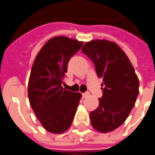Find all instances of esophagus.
I'll list each match as a JSON object with an SVG mask.
<instances>
[{
  "mask_svg": "<svg viewBox=\"0 0 155 155\" xmlns=\"http://www.w3.org/2000/svg\"><path fill=\"white\" fill-rule=\"evenodd\" d=\"M90 97V93L89 92H85L82 94V97H83V98H86V97Z\"/></svg>",
  "mask_w": 155,
  "mask_h": 155,
  "instance_id": "34e87169",
  "label": "esophagus"
}]
</instances>
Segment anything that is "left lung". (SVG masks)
<instances>
[{
    "label": "left lung",
    "instance_id": "1",
    "mask_svg": "<svg viewBox=\"0 0 155 155\" xmlns=\"http://www.w3.org/2000/svg\"><path fill=\"white\" fill-rule=\"evenodd\" d=\"M81 51L93 61L97 77L102 79L103 95L99 106L90 114L92 127L108 133L119 127L132 110L139 92V81L130 61L116 43L93 40Z\"/></svg>",
    "mask_w": 155,
    "mask_h": 155
}]
</instances>
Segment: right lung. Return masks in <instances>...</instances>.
<instances>
[{"label": "right lung", "mask_w": 155, "mask_h": 155, "mask_svg": "<svg viewBox=\"0 0 155 155\" xmlns=\"http://www.w3.org/2000/svg\"><path fill=\"white\" fill-rule=\"evenodd\" d=\"M83 41L58 36L49 39L33 61L28 84L30 106L47 131L64 133L70 128L81 98V93L63 89V78L73 55Z\"/></svg>", "instance_id": "add662e5"}]
</instances>
